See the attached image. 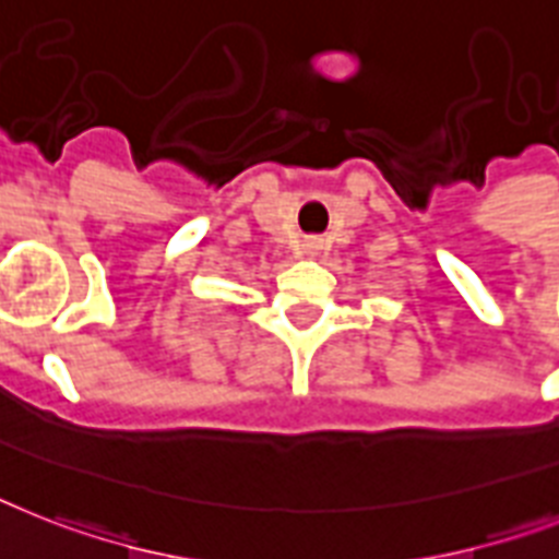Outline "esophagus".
<instances>
[{"mask_svg": "<svg viewBox=\"0 0 559 559\" xmlns=\"http://www.w3.org/2000/svg\"><path fill=\"white\" fill-rule=\"evenodd\" d=\"M304 252H307V255H319V252H321V240L319 238H307V240H304Z\"/></svg>", "mask_w": 559, "mask_h": 559, "instance_id": "34e87169", "label": "esophagus"}]
</instances>
